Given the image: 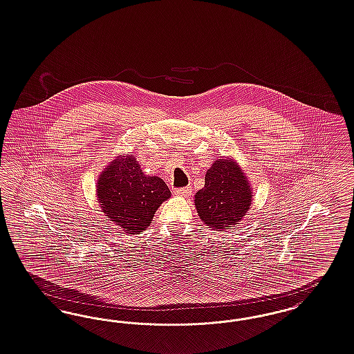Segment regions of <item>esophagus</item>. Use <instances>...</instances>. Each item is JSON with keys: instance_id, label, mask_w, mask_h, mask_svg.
Returning a JSON list of instances; mask_svg holds the SVG:
<instances>
[{"instance_id": "esophagus-1", "label": "esophagus", "mask_w": 354, "mask_h": 354, "mask_svg": "<svg viewBox=\"0 0 354 354\" xmlns=\"http://www.w3.org/2000/svg\"><path fill=\"white\" fill-rule=\"evenodd\" d=\"M175 194L178 196H182V197H189L192 194V188L191 187H184V188H176L174 191Z\"/></svg>"}]
</instances>
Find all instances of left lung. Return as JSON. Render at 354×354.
<instances>
[{
    "mask_svg": "<svg viewBox=\"0 0 354 354\" xmlns=\"http://www.w3.org/2000/svg\"><path fill=\"white\" fill-rule=\"evenodd\" d=\"M252 188L237 162L221 158L205 175V187L194 196L198 216L213 230L235 227L252 205Z\"/></svg>",
    "mask_w": 354,
    "mask_h": 354,
    "instance_id": "obj_1",
    "label": "left lung"
}]
</instances>
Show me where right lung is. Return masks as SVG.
Listing matches in <instances>:
<instances>
[{
    "label": "right lung",
    "instance_id": "add662e5",
    "mask_svg": "<svg viewBox=\"0 0 354 354\" xmlns=\"http://www.w3.org/2000/svg\"><path fill=\"white\" fill-rule=\"evenodd\" d=\"M97 197L102 212L127 234L149 227L157 209L171 197L166 183L148 176L131 154L110 162L97 182Z\"/></svg>",
    "mask_w": 354,
    "mask_h": 354
}]
</instances>
